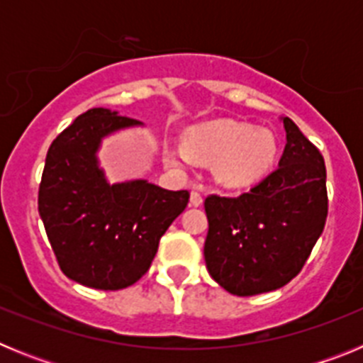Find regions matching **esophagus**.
<instances>
[{
    "instance_id": "1",
    "label": "esophagus",
    "mask_w": 363,
    "mask_h": 363,
    "mask_svg": "<svg viewBox=\"0 0 363 363\" xmlns=\"http://www.w3.org/2000/svg\"><path fill=\"white\" fill-rule=\"evenodd\" d=\"M201 203H203V196H201V192L198 191V189H192V191H191V205H194V207H200Z\"/></svg>"
}]
</instances>
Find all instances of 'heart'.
I'll list each match as a JSON object with an SVG mask.
<instances>
[{"instance_id":"obj_1","label":"heart","mask_w":363,"mask_h":363,"mask_svg":"<svg viewBox=\"0 0 363 363\" xmlns=\"http://www.w3.org/2000/svg\"><path fill=\"white\" fill-rule=\"evenodd\" d=\"M184 147L167 149V162L187 165L191 158L211 163L218 185L225 189L252 187L271 172L277 162V138L267 129L236 120H213L192 125L184 134Z\"/></svg>"}]
</instances>
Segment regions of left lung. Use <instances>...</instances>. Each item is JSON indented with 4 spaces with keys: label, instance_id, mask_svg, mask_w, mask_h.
Segmentation results:
<instances>
[{
    "label": "left lung",
    "instance_id": "8db88e82",
    "mask_svg": "<svg viewBox=\"0 0 363 363\" xmlns=\"http://www.w3.org/2000/svg\"><path fill=\"white\" fill-rule=\"evenodd\" d=\"M277 171L238 198L209 196L203 256L214 281L236 296L277 291L309 258L327 218L325 163L296 123L281 118Z\"/></svg>",
    "mask_w": 363,
    "mask_h": 363
}]
</instances>
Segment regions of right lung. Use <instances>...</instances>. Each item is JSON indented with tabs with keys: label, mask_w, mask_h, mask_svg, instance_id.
<instances>
[{
	"label": "right lung",
	"mask_w": 363,
	"mask_h": 363,
	"mask_svg": "<svg viewBox=\"0 0 363 363\" xmlns=\"http://www.w3.org/2000/svg\"><path fill=\"white\" fill-rule=\"evenodd\" d=\"M140 125L108 108H91L47 152L38 211L60 269L85 287L118 291L136 284L189 203L187 191L147 179L107 182L98 160L104 138Z\"/></svg>",
	"instance_id": "1"
}]
</instances>
